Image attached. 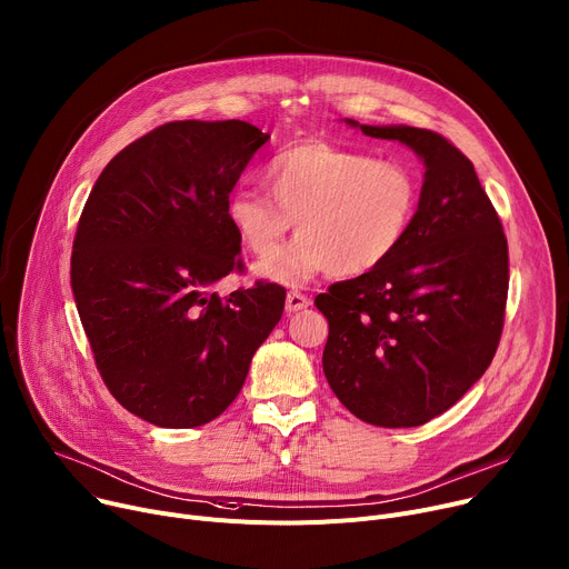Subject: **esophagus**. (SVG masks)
I'll return each mask as SVG.
<instances>
[{
  "mask_svg": "<svg viewBox=\"0 0 569 569\" xmlns=\"http://www.w3.org/2000/svg\"><path fill=\"white\" fill-rule=\"evenodd\" d=\"M310 302H312V300H310V296H305L302 291L293 289V291H289V293H287V312L305 310V308H308Z\"/></svg>",
  "mask_w": 569,
  "mask_h": 569,
  "instance_id": "esophagus-1",
  "label": "esophagus"
}]
</instances>
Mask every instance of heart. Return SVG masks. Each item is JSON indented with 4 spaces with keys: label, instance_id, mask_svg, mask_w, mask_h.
<instances>
[{
    "label": "heart",
    "instance_id": "obj_1",
    "mask_svg": "<svg viewBox=\"0 0 569 569\" xmlns=\"http://www.w3.org/2000/svg\"><path fill=\"white\" fill-rule=\"evenodd\" d=\"M273 198L237 189L228 221L257 257H270L292 227L301 237L257 269L267 280L302 284L330 271L362 276L399 250L419 207L410 166L330 141H305L267 163Z\"/></svg>",
    "mask_w": 569,
    "mask_h": 569
}]
</instances>
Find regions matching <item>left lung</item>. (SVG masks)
Wrapping results in <instances>:
<instances>
[{
  "mask_svg": "<svg viewBox=\"0 0 569 569\" xmlns=\"http://www.w3.org/2000/svg\"><path fill=\"white\" fill-rule=\"evenodd\" d=\"M426 166L417 216L382 267L315 298L328 319L323 371L358 419L412 428L449 410L490 367L503 330L508 241L473 163L421 127H371Z\"/></svg>",
  "mask_w": 569,
  "mask_h": 569,
  "instance_id": "obj_1",
  "label": "left lung"
}]
</instances>
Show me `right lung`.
I'll return each mask as SVG.
<instances>
[{
	"mask_svg": "<svg viewBox=\"0 0 569 569\" xmlns=\"http://www.w3.org/2000/svg\"><path fill=\"white\" fill-rule=\"evenodd\" d=\"M269 134L243 120H174L122 148L77 223L70 282L113 399L161 428H196L237 399L284 310V287L239 271L228 200Z\"/></svg>",
	"mask_w": 569,
	"mask_h": 569,
	"instance_id": "right-lung-1",
	"label": "right lung"
}]
</instances>
